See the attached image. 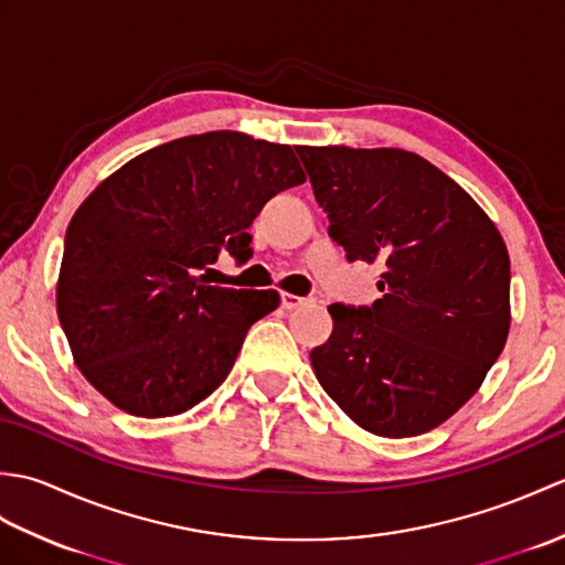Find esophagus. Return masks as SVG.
<instances>
[{"instance_id":"34e87169","label":"esophagus","mask_w":565,"mask_h":565,"mask_svg":"<svg viewBox=\"0 0 565 565\" xmlns=\"http://www.w3.org/2000/svg\"><path fill=\"white\" fill-rule=\"evenodd\" d=\"M308 303H310L308 298L294 296V294H281V308H286V310H298V308H303Z\"/></svg>"}]
</instances>
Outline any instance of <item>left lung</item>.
Listing matches in <instances>:
<instances>
[{
  "label": "left lung",
  "mask_w": 565,
  "mask_h": 565,
  "mask_svg": "<svg viewBox=\"0 0 565 565\" xmlns=\"http://www.w3.org/2000/svg\"><path fill=\"white\" fill-rule=\"evenodd\" d=\"M347 259L381 264V298L332 303L310 362L330 398L379 437L435 429L481 388L510 332V255L486 211L398 148H296Z\"/></svg>",
  "instance_id": "left-lung-1"
}]
</instances>
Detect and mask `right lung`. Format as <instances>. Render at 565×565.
Here are the masks:
<instances>
[{"label": "right lung", "mask_w": 565, "mask_h": 565, "mask_svg": "<svg viewBox=\"0 0 565 565\" xmlns=\"http://www.w3.org/2000/svg\"><path fill=\"white\" fill-rule=\"evenodd\" d=\"M303 182L291 146L237 130L177 138L106 177L67 225L55 294L84 379L138 417L209 398L279 294L209 286L199 271L221 249L249 255L264 203Z\"/></svg>", "instance_id": "obj_1"}]
</instances>
